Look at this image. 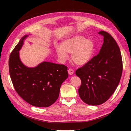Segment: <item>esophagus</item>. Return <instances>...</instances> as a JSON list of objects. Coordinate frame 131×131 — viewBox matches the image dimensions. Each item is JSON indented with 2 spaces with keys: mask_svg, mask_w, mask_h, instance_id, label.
Wrapping results in <instances>:
<instances>
[{
  "mask_svg": "<svg viewBox=\"0 0 131 131\" xmlns=\"http://www.w3.org/2000/svg\"><path fill=\"white\" fill-rule=\"evenodd\" d=\"M68 74L69 75H73L74 74V70L72 69H71V68L68 69Z\"/></svg>",
  "mask_w": 131,
  "mask_h": 131,
  "instance_id": "obj_1",
  "label": "esophagus"
}]
</instances>
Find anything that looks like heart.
I'll return each instance as SVG.
<instances>
[{"label":"heart","instance_id":"b5f03b06","mask_svg":"<svg viewBox=\"0 0 131 131\" xmlns=\"http://www.w3.org/2000/svg\"><path fill=\"white\" fill-rule=\"evenodd\" d=\"M94 50L93 42L82 35H77L63 41L61 46L56 47L57 56L61 62L64 63L72 53V60L78 66H84L92 57Z\"/></svg>","mask_w":131,"mask_h":131}]
</instances>
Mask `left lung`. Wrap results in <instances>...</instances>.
Masks as SVG:
<instances>
[{
    "label": "left lung",
    "mask_w": 131,
    "mask_h": 131,
    "mask_svg": "<svg viewBox=\"0 0 131 131\" xmlns=\"http://www.w3.org/2000/svg\"><path fill=\"white\" fill-rule=\"evenodd\" d=\"M98 34L104 37L100 53L75 72L81 80L79 96L91 105L103 104L114 93L120 82L123 68L116 41L106 31L102 30Z\"/></svg>",
    "instance_id": "1"
}]
</instances>
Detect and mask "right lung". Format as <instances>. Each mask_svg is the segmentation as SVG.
Wrapping results in <instances>:
<instances>
[{
  "label": "right lung",
  "mask_w": 131,
  "mask_h": 131,
  "mask_svg": "<svg viewBox=\"0 0 131 131\" xmlns=\"http://www.w3.org/2000/svg\"><path fill=\"white\" fill-rule=\"evenodd\" d=\"M27 37L21 39L10 54V78L16 91L28 103L48 107L59 97L61 86L68 77V67L49 62H43L34 68L25 66L19 58V51Z\"/></svg>",
  "instance_id": "add662e5"
}]
</instances>
